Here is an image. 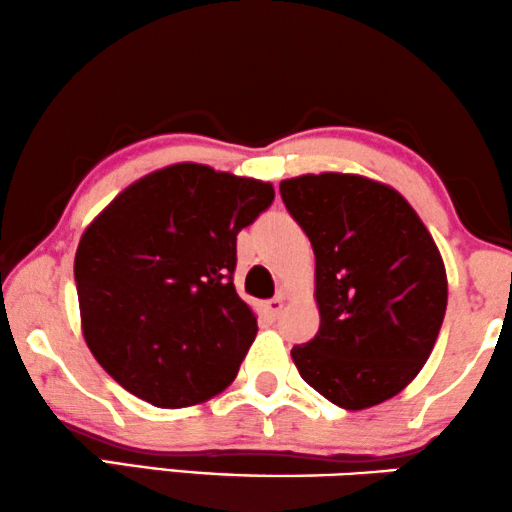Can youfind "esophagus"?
<instances>
[{"label": "esophagus", "mask_w": 512, "mask_h": 512, "mask_svg": "<svg viewBox=\"0 0 512 512\" xmlns=\"http://www.w3.org/2000/svg\"><path fill=\"white\" fill-rule=\"evenodd\" d=\"M263 309L268 311L272 318H277L281 314V309H284V298H281V295H279V298H272L268 302H263Z\"/></svg>", "instance_id": "1"}]
</instances>
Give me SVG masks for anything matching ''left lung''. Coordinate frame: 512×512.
<instances>
[{
    "mask_svg": "<svg viewBox=\"0 0 512 512\" xmlns=\"http://www.w3.org/2000/svg\"><path fill=\"white\" fill-rule=\"evenodd\" d=\"M281 201L314 247L321 328L293 346L318 395L348 411L404 390L425 365L448 305L441 254L416 210L360 175H302Z\"/></svg>",
    "mask_w": 512,
    "mask_h": 512,
    "instance_id": "left-lung-1",
    "label": "left lung"
}]
</instances>
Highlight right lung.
<instances>
[{"label": "right lung", "mask_w": 512, "mask_h": 512, "mask_svg": "<svg viewBox=\"0 0 512 512\" xmlns=\"http://www.w3.org/2000/svg\"><path fill=\"white\" fill-rule=\"evenodd\" d=\"M272 201L268 182L177 164L92 221L73 265L83 335L124 390L182 409L235 379L258 332L233 286L238 233Z\"/></svg>", "instance_id": "1"}]
</instances>
